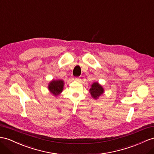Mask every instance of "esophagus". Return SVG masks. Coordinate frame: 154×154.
Instances as JSON below:
<instances>
[{
    "instance_id": "1",
    "label": "esophagus",
    "mask_w": 154,
    "mask_h": 154,
    "mask_svg": "<svg viewBox=\"0 0 154 154\" xmlns=\"http://www.w3.org/2000/svg\"><path fill=\"white\" fill-rule=\"evenodd\" d=\"M75 80L78 81H79V78H75Z\"/></svg>"
}]
</instances>
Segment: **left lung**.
I'll return each instance as SVG.
<instances>
[{
    "label": "left lung",
    "instance_id": "8db88e82",
    "mask_svg": "<svg viewBox=\"0 0 154 154\" xmlns=\"http://www.w3.org/2000/svg\"><path fill=\"white\" fill-rule=\"evenodd\" d=\"M103 88L97 82H94L91 85V88H90V93L94 99H97L98 97L103 94Z\"/></svg>",
    "mask_w": 154,
    "mask_h": 154
}]
</instances>
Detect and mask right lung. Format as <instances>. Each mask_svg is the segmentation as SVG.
I'll return each instance as SVG.
<instances>
[{
    "instance_id": "right-lung-1",
    "label": "right lung",
    "mask_w": 154,
    "mask_h": 154,
    "mask_svg": "<svg viewBox=\"0 0 154 154\" xmlns=\"http://www.w3.org/2000/svg\"><path fill=\"white\" fill-rule=\"evenodd\" d=\"M64 85V81L62 80H53L49 82L48 88L50 92L57 96L62 92Z\"/></svg>"
}]
</instances>
